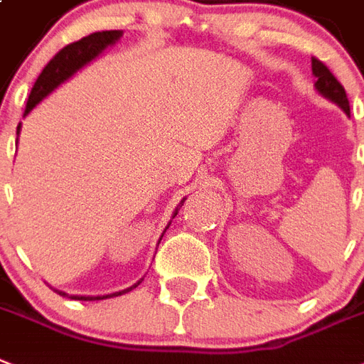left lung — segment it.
Wrapping results in <instances>:
<instances>
[{"mask_svg":"<svg viewBox=\"0 0 364 364\" xmlns=\"http://www.w3.org/2000/svg\"><path fill=\"white\" fill-rule=\"evenodd\" d=\"M312 75L316 76V91L321 97H326L327 100H331V102H335L341 110H344L346 115H350V102H348L344 87L320 59L312 58Z\"/></svg>","mask_w":364,"mask_h":364,"instance_id":"obj_1","label":"left lung"}]
</instances>
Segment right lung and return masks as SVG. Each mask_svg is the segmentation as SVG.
Masks as SVG:
<instances>
[{"instance_id": "obj_1", "label": "right lung", "mask_w": 364, "mask_h": 364, "mask_svg": "<svg viewBox=\"0 0 364 364\" xmlns=\"http://www.w3.org/2000/svg\"><path fill=\"white\" fill-rule=\"evenodd\" d=\"M121 37H123V31H119V29H114V31H97V33L87 35V37L80 38V41H76V43L73 44H67L65 48L59 50L58 54L50 59V63L44 67L43 73L38 75L37 82H35L33 85V90H31V93H29L28 105H26V112H23V115H28L29 112L33 110L35 106L41 102V100L46 99V97H48L54 90H58L59 85L63 84V82L73 78L80 69H84L85 65H90L93 59L99 58L106 48L114 46ZM20 127H22V123H18V127H16V134H20ZM183 202H185V198H183L181 203H179V205L176 208V211H173V217L177 215V211H179V208L183 205ZM170 224H168V226H170ZM166 230H164V232H166ZM162 235H164V233H162ZM161 239H159V243H161ZM141 280L144 279L138 280V282L132 284L131 288H125V289H121V291H114V294H106V295H69V294H65V291H61V289H55V288L54 291H58V294L63 295V297H69V299L100 301V299H110V297H117V295L127 294V291H131V289H134L136 286L140 284Z\"/></svg>"}]
</instances>
